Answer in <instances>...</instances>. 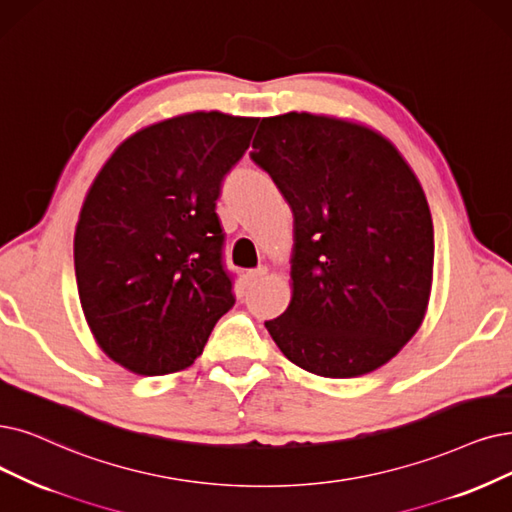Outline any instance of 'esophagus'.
<instances>
[{
	"label": "esophagus",
	"mask_w": 512,
	"mask_h": 512,
	"mask_svg": "<svg viewBox=\"0 0 512 512\" xmlns=\"http://www.w3.org/2000/svg\"><path fill=\"white\" fill-rule=\"evenodd\" d=\"M264 275H267V267H260V269H250V271H245V281L248 283H256V281H260Z\"/></svg>",
	"instance_id": "esophagus-1"
}]
</instances>
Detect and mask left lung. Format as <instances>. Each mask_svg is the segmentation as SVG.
<instances>
[{
	"label": "left lung",
	"instance_id": "obj_1",
	"mask_svg": "<svg viewBox=\"0 0 512 512\" xmlns=\"http://www.w3.org/2000/svg\"><path fill=\"white\" fill-rule=\"evenodd\" d=\"M252 147L294 214L292 300L264 323L271 338L317 376L378 370L431 296L433 218L416 174L382 134L327 115L262 119Z\"/></svg>",
	"mask_w": 512,
	"mask_h": 512
}]
</instances>
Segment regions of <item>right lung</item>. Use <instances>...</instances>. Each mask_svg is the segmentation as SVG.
Segmentation results:
<instances>
[{
	"label": "right lung",
	"instance_id": "obj_1",
	"mask_svg": "<svg viewBox=\"0 0 512 512\" xmlns=\"http://www.w3.org/2000/svg\"><path fill=\"white\" fill-rule=\"evenodd\" d=\"M256 126L220 111L163 119L94 178L75 229L77 292L98 346L126 370H185L235 304L216 199Z\"/></svg>",
	"mask_w": 512,
	"mask_h": 512
}]
</instances>
